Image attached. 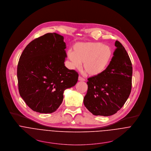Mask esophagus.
I'll use <instances>...</instances> for the list:
<instances>
[{
	"label": "esophagus",
	"mask_w": 151,
	"mask_h": 151,
	"mask_svg": "<svg viewBox=\"0 0 151 151\" xmlns=\"http://www.w3.org/2000/svg\"><path fill=\"white\" fill-rule=\"evenodd\" d=\"M78 81H85V78H83V77H80V76H79L78 77Z\"/></svg>",
	"instance_id": "34e87169"
}]
</instances>
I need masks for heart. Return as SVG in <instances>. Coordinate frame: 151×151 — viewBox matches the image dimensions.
<instances>
[{
  "label": "heart",
  "instance_id": "obj_1",
  "mask_svg": "<svg viewBox=\"0 0 151 151\" xmlns=\"http://www.w3.org/2000/svg\"><path fill=\"white\" fill-rule=\"evenodd\" d=\"M66 56L72 68L79 69L83 63V70L88 75L96 76L107 68L112 51L101 42H80L74 45L73 52H67Z\"/></svg>",
  "mask_w": 151,
  "mask_h": 151
}]
</instances>
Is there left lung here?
Returning a JSON list of instances; mask_svg holds the SVG:
<instances>
[{"label": "left lung", "mask_w": 151, "mask_h": 151, "mask_svg": "<svg viewBox=\"0 0 151 151\" xmlns=\"http://www.w3.org/2000/svg\"><path fill=\"white\" fill-rule=\"evenodd\" d=\"M113 56L101 74L88 79V91L83 103L95 116L115 114L124 105L132 86V68L129 57L122 44L116 41Z\"/></svg>", "instance_id": "8db88e82"}]
</instances>
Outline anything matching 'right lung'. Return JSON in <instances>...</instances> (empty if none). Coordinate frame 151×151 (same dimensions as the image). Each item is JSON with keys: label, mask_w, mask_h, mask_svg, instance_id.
<instances>
[{"label": "right lung", "mask_w": 151, "mask_h": 151, "mask_svg": "<svg viewBox=\"0 0 151 151\" xmlns=\"http://www.w3.org/2000/svg\"><path fill=\"white\" fill-rule=\"evenodd\" d=\"M65 48L63 36L48 33L23 50L17 66L19 91L32 110L55 112L63 101L64 91L77 83L78 73L65 66Z\"/></svg>", "instance_id": "1"}]
</instances>
